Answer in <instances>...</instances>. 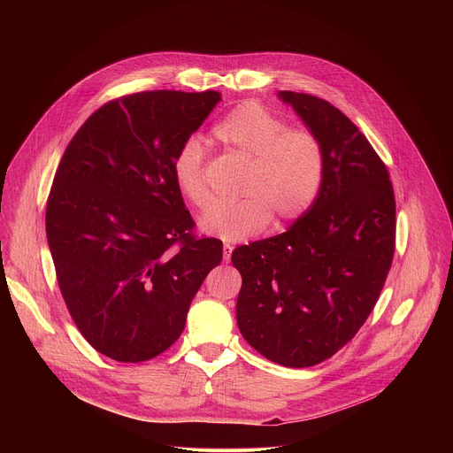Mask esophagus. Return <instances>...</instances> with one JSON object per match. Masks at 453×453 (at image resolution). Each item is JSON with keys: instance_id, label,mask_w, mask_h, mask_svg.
I'll use <instances>...</instances> for the list:
<instances>
[{"instance_id": "esophagus-1", "label": "esophagus", "mask_w": 453, "mask_h": 453, "mask_svg": "<svg viewBox=\"0 0 453 453\" xmlns=\"http://www.w3.org/2000/svg\"><path fill=\"white\" fill-rule=\"evenodd\" d=\"M232 251H234V246H232V244H223V259H225V261H230Z\"/></svg>"}]
</instances>
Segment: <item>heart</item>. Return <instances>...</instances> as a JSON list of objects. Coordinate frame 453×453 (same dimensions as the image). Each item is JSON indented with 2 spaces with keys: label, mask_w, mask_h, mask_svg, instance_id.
Listing matches in <instances>:
<instances>
[{
  "label": "heart",
  "mask_w": 453,
  "mask_h": 453,
  "mask_svg": "<svg viewBox=\"0 0 453 453\" xmlns=\"http://www.w3.org/2000/svg\"><path fill=\"white\" fill-rule=\"evenodd\" d=\"M212 135L225 148L251 160L237 203L212 205L198 228L221 241H244L277 225L302 218L314 203L323 183L324 153L319 139L288 126L257 103H244L223 117ZM205 150L188 137L173 158V178L181 195L196 207L209 200L203 180Z\"/></svg>",
  "instance_id": "1"
}]
</instances>
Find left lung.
<instances>
[{"mask_svg":"<svg viewBox=\"0 0 453 453\" xmlns=\"http://www.w3.org/2000/svg\"><path fill=\"white\" fill-rule=\"evenodd\" d=\"M324 153L323 183L284 234L239 246L237 324L266 359L307 368L349 343L372 314L394 255L395 202L368 139L333 104L280 90Z\"/></svg>","mask_w":453,"mask_h":453,"instance_id":"8db88e82","label":"left lung"}]
</instances>
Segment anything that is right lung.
<instances>
[{"label": "right lung", "instance_id": "obj_1", "mask_svg": "<svg viewBox=\"0 0 453 453\" xmlns=\"http://www.w3.org/2000/svg\"><path fill=\"white\" fill-rule=\"evenodd\" d=\"M221 94L139 92L88 117L65 148L47 202V241L67 311L85 340L148 361L183 333L223 242L196 239L173 158Z\"/></svg>", "mask_w": 453, "mask_h": 453}]
</instances>
